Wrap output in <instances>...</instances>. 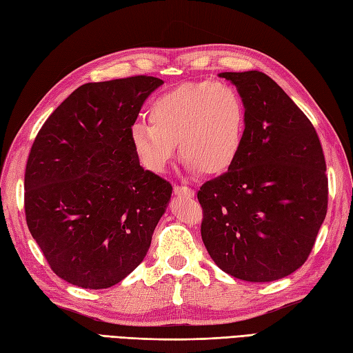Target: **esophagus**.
I'll use <instances>...</instances> for the list:
<instances>
[{
    "mask_svg": "<svg viewBox=\"0 0 353 353\" xmlns=\"http://www.w3.org/2000/svg\"><path fill=\"white\" fill-rule=\"evenodd\" d=\"M174 194L177 196H188V198H192L195 195V191L191 188L188 186H182V185H177L174 186Z\"/></svg>",
    "mask_w": 353,
    "mask_h": 353,
    "instance_id": "1",
    "label": "esophagus"
}]
</instances>
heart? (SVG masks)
I'll return each instance as SVG.
<instances>
[{"label":"heart","mask_w":353,"mask_h":353,"mask_svg":"<svg viewBox=\"0 0 353 353\" xmlns=\"http://www.w3.org/2000/svg\"><path fill=\"white\" fill-rule=\"evenodd\" d=\"M148 121L130 130L141 165L164 173L179 155L188 170L219 176L236 162L246 131V105L239 90L222 82H191L161 94L148 108Z\"/></svg>","instance_id":"1"}]
</instances>
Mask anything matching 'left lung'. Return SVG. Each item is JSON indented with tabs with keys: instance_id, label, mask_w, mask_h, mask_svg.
Returning <instances> with one entry per match:
<instances>
[{
	"instance_id": "8db88e82",
	"label": "left lung",
	"mask_w": 353,
	"mask_h": 353,
	"mask_svg": "<svg viewBox=\"0 0 353 353\" xmlns=\"http://www.w3.org/2000/svg\"><path fill=\"white\" fill-rule=\"evenodd\" d=\"M246 105L236 162L205 182L201 237L225 273L271 282L300 268L328 209L327 164L314 126L273 79L261 71L221 73Z\"/></svg>"
}]
</instances>
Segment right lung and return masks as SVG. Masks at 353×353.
I'll use <instances>...</instances> for the list:
<instances>
[{"label":"right lung","instance_id":"add662e5","mask_svg":"<svg viewBox=\"0 0 353 353\" xmlns=\"http://www.w3.org/2000/svg\"><path fill=\"white\" fill-rule=\"evenodd\" d=\"M162 83L132 76L82 85L32 143L26 225L53 273L71 285L110 288L148 254L173 186L140 167L130 130Z\"/></svg>","mask_w":353,"mask_h":353}]
</instances>
